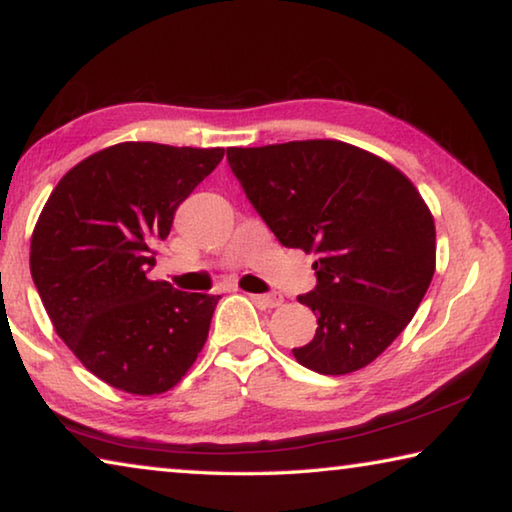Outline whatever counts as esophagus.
I'll list each match as a JSON object with an SVG mask.
<instances>
[{"instance_id": "esophagus-1", "label": "esophagus", "mask_w": 512, "mask_h": 512, "mask_svg": "<svg viewBox=\"0 0 512 512\" xmlns=\"http://www.w3.org/2000/svg\"><path fill=\"white\" fill-rule=\"evenodd\" d=\"M253 300L257 302V305H262L266 309H275V307H280L282 302H284L282 296H273V293H268V296H253Z\"/></svg>"}]
</instances>
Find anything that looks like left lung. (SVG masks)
Instances as JSON below:
<instances>
[{"label": "left lung", "mask_w": 512, "mask_h": 512, "mask_svg": "<svg viewBox=\"0 0 512 512\" xmlns=\"http://www.w3.org/2000/svg\"><path fill=\"white\" fill-rule=\"evenodd\" d=\"M228 162L280 244L318 255L316 289L298 298L316 336L293 357L320 375L366 368L411 323L436 271V225L418 189L339 140L230 146Z\"/></svg>", "instance_id": "1"}]
</instances>
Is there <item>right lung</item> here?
I'll return each instance as SVG.
<instances>
[{"instance_id":"add662e5","label":"right lung","mask_w":512,"mask_h":512,"mask_svg":"<svg viewBox=\"0 0 512 512\" xmlns=\"http://www.w3.org/2000/svg\"><path fill=\"white\" fill-rule=\"evenodd\" d=\"M225 149L121 142L58 180L31 237V275L56 334L92 375L160 395L194 366L219 296L149 280L153 246Z\"/></svg>"}]
</instances>
